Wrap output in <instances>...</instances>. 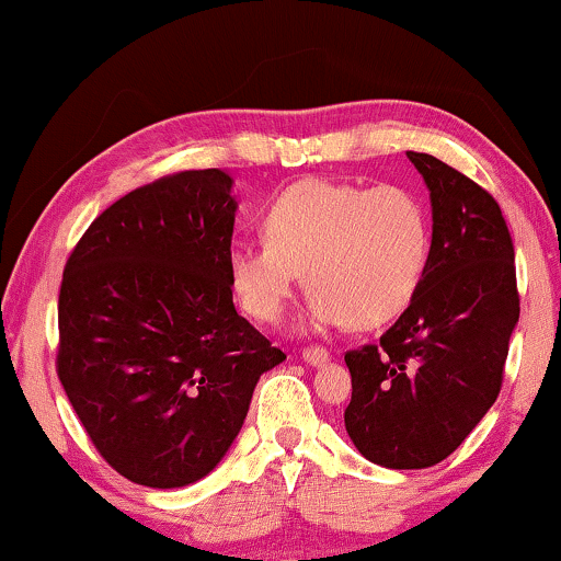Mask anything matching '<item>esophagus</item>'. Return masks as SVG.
I'll return each instance as SVG.
<instances>
[{"mask_svg":"<svg viewBox=\"0 0 561 561\" xmlns=\"http://www.w3.org/2000/svg\"><path fill=\"white\" fill-rule=\"evenodd\" d=\"M304 359L309 365H324V363H329V350H324V347H306L304 350Z\"/></svg>","mask_w":561,"mask_h":561,"instance_id":"obj_1","label":"esophagus"}]
</instances>
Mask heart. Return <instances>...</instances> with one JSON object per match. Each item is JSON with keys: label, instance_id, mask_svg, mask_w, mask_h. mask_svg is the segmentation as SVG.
Segmentation results:
<instances>
[{"label": "heart", "instance_id": "b5f03b06", "mask_svg": "<svg viewBox=\"0 0 561 561\" xmlns=\"http://www.w3.org/2000/svg\"><path fill=\"white\" fill-rule=\"evenodd\" d=\"M263 232L265 240H234L227 250L237 301L252 319L275 321L304 273L311 329H378L398 319L432 250L426 206L403 186L298 181L267 206Z\"/></svg>", "mask_w": 561, "mask_h": 561}]
</instances>
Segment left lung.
Here are the masks:
<instances>
[{"mask_svg":"<svg viewBox=\"0 0 561 561\" xmlns=\"http://www.w3.org/2000/svg\"><path fill=\"white\" fill-rule=\"evenodd\" d=\"M405 156L432 198V250L416 296L380 344L344 355V426L370 462L424 470L447 459L495 403L520 306L495 198L439 158Z\"/></svg>","mask_w":561,"mask_h":561,"instance_id":"left-lung-1","label":"left lung"}]
</instances>
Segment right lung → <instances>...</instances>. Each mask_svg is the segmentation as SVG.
<instances>
[{
  "label": "right lung",
  "instance_id": "1",
  "mask_svg": "<svg viewBox=\"0 0 561 561\" xmlns=\"http://www.w3.org/2000/svg\"><path fill=\"white\" fill-rule=\"evenodd\" d=\"M219 168L181 171L99 214L58 296V378L99 455L137 485L221 462L260 375L286 355L232 301L237 202Z\"/></svg>",
  "mask_w": 561,
  "mask_h": 561
}]
</instances>
